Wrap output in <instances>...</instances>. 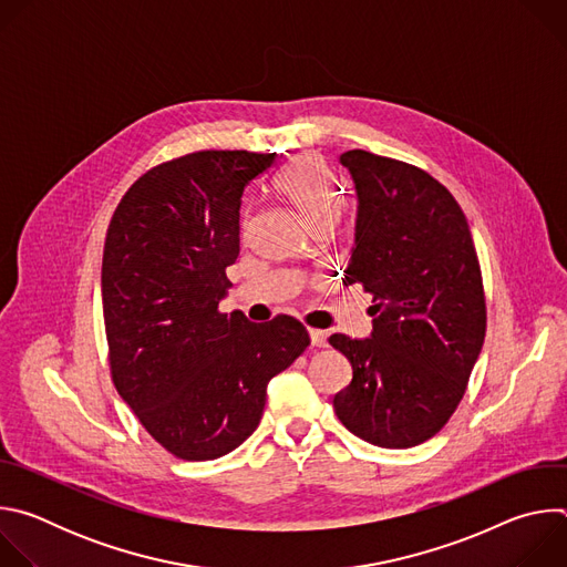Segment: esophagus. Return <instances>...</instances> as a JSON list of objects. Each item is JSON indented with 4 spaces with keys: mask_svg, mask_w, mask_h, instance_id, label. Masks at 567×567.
Listing matches in <instances>:
<instances>
[{
    "mask_svg": "<svg viewBox=\"0 0 567 567\" xmlns=\"http://www.w3.org/2000/svg\"><path fill=\"white\" fill-rule=\"evenodd\" d=\"M309 337H311V346H316V348H326L328 346V332L309 328Z\"/></svg>",
    "mask_w": 567,
    "mask_h": 567,
    "instance_id": "obj_1",
    "label": "esophagus"
}]
</instances>
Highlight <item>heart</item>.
Instances as JSON below:
<instances>
[{"label": "heart", "mask_w": 567, "mask_h": 567, "mask_svg": "<svg viewBox=\"0 0 567 567\" xmlns=\"http://www.w3.org/2000/svg\"><path fill=\"white\" fill-rule=\"evenodd\" d=\"M276 190L311 228L332 224L343 208V188L316 156H298L276 177Z\"/></svg>", "instance_id": "b5f03b06"}]
</instances>
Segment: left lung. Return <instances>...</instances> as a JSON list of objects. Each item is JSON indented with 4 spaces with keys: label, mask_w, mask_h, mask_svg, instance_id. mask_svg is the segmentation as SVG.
<instances>
[{
    "label": "left lung",
    "mask_w": 567,
    "mask_h": 567,
    "mask_svg": "<svg viewBox=\"0 0 567 567\" xmlns=\"http://www.w3.org/2000/svg\"><path fill=\"white\" fill-rule=\"evenodd\" d=\"M357 193L354 249L343 285L372 293L370 339L332 334L352 363L334 411L383 449L431 440L455 413L487 330L482 274L466 217L429 173L350 150L339 156Z\"/></svg>",
    "instance_id": "1"
}]
</instances>
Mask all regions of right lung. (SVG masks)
<instances>
[{
	"label": "right lung",
	"mask_w": 567,
	"mask_h": 567,
	"mask_svg": "<svg viewBox=\"0 0 567 567\" xmlns=\"http://www.w3.org/2000/svg\"><path fill=\"white\" fill-rule=\"evenodd\" d=\"M276 154L204 150L166 161L123 195L103 251L112 379L145 431L190 462L260 424L269 381L309 346L300 320L221 313L239 256L245 188Z\"/></svg>",
	"instance_id": "1"
}]
</instances>
